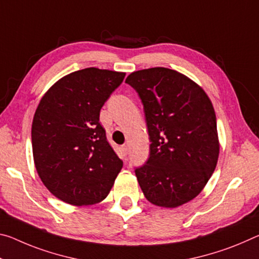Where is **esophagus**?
I'll return each mask as SVG.
<instances>
[{"label": "esophagus", "mask_w": 259, "mask_h": 259, "mask_svg": "<svg viewBox=\"0 0 259 259\" xmlns=\"http://www.w3.org/2000/svg\"><path fill=\"white\" fill-rule=\"evenodd\" d=\"M121 152H122V155L123 157H126V154H128V146L126 145H123L121 146Z\"/></svg>", "instance_id": "1"}]
</instances>
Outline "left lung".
Instances as JSON below:
<instances>
[{
    "instance_id": "1",
    "label": "left lung",
    "mask_w": 259,
    "mask_h": 259,
    "mask_svg": "<svg viewBox=\"0 0 259 259\" xmlns=\"http://www.w3.org/2000/svg\"><path fill=\"white\" fill-rule=\"evenodd\" d=\"M150 136V157L135 170L146 199L174 208L200 194L215 169L220 143L210 98L183 73L157 67L131 72Z\"/></svg>"
}]
</instances>
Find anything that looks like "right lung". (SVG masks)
I'll return each instance as SVG.
<instances>
[{
    "mask_svg": "<svg viewBox=\"0 0 259 259\" xmlns=\"http://www.w3.org/2000/svg\"><path fill=\"white\" fill-rule=\"evenodd\" d=\"M124 77L125 72L93 67L71 72L48 89L35 109V169L45 187L64 203H100L122 169L99 115Z\"/></svg>",
    "mask_w": 259,
    "mask_h": 259,
    "instance_id": "add662e5",
    "label": "right lung"
}]
</instances>
